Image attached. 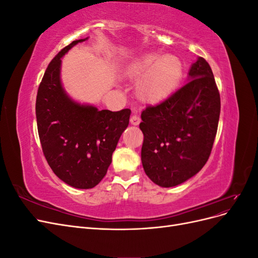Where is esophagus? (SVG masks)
Listing matches in <instances>:
<instances>
[{"mask_svg": "<svg viewBox=\"0 0 258 258\" xmlns=\"http://www.w3.org/2000/svg\"><path fill=\"white\" fill-rule=\"evenodd\" d=\"M130 122H131V124H134V126H138V124L141 122V118H140V116H138V115H134V116H131Z\"/></svg>", "mask_w": 258, "mask_h": 258, "instance_id": "esophagus-1", "label": "esophagus"}]
</instances>
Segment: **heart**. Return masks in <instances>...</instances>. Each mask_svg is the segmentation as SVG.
I'll use <instances>...</instances> for the list:
<instances>
[{
	"mask_svg": "<svg viewBox=\"0 0 258 258\" xmlns=\"http://www.w3.org/2000/svg\"><path fill=\"white\" fill-rule=\"evenodd\" d=\"M184 73L182 60L174 54L146 53L129 62L124 76L137 81L140 96L148 101H160L172 93L181 82Z\"/></svg>",
	"mask_w": 258,
	"mask_h": 258,
	"instance_id": "heart-1",
	"label": "heart"
}]
</instances>
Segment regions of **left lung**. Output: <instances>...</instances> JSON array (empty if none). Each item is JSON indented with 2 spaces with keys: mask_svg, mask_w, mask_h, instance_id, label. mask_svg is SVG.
Here are the masks:
<instances>
[{
  "mask_svg": "<svg viewBox=\"0 0 258 258\" xmlns=\"http://www.w3.org/2000/svg\"><path fill=\"white\" fill-rule=\"evenodd\" d=\"M220 113L213 72L198 57L183 87L141 114V160L146 175L161 187H173L196 175L212 151Z\"/></svg>",
  "mask_w": 258,
  "mask_h": 258,
  "instance_id": "1",
  "label": "left lung"
}]
</instances>
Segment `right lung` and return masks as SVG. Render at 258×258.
<instances>
[{"label":"right lung","instance_id":"obj_1","mask_svg":"<svg viewBox=\"0 0 258 258\" xmlns=\"http://www.w3.org/2000/svg\"><path fill=\"white\" fill-rule=\"evenodd\" d=\"M88 37L72 42L52 59L37 90L38 136L49 167L61 181L80 189L98 185L129 124V108L100 111L68 95L61 82L62 57Z\"/></svg>","mask_w":258,"mask_h":258}]
</instances>
